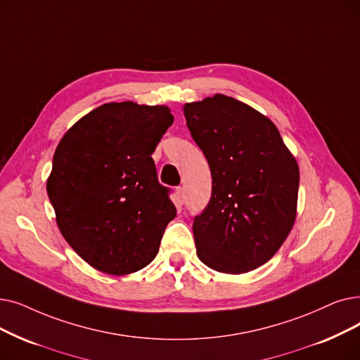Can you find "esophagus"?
Wrapping results in <instances>:
<instances>
[{"label": "esophagus", "instance_id": "1", "mask_svg": "<svg viewBox=\"0 0 360 360\" xmlns=\"http://www.w3.org/2000/svg\"><path fill=\"white\" fill-rule=\"evenodd\" d=\"M184 200H185V191H184L182 186H179V188L176 190V202H178V206L184 205Z\"/></svg>", "mask_w": 360, "mask_h": 360}]
</instances>
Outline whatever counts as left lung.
<instances>
[{
	"instance_id": "8db88e82",
	"label": "left lung",
	"mask_w": 360,
	"mask_h": 360,
	"mask_svg": "<svg viewBox=\"0 0 360 360\" xmlns=\"http://www.w3.org/2000/svg\"><path fill=\"white\" fill-rule=\"evenodd\" d=\"M184 115L212 172V197L193 222L197 256L217 272L253 271L292 228L299 166L275 124L236 98L216 94Z\"/></svg>"
}]
</instances>
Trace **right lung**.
Masks as SVG:
<instances>
[{
  "label": "right lung",
  "mask_w": 360,
  "mask_h": 360,
  "mask_svg": "<svg viewBox=\"0 0 360 360\" xmlns=\"http://www.w3.org/2000/svg\"><path fill=\"white\" fill-rule=\"evenodd\" d=\"M174 123L165 105L107 103L61 138L46 193L66 241L92 268H146L176 216L151 154Z\"/></svg>",
  "instance_id": "right-lung-1"
}]
</instances>
